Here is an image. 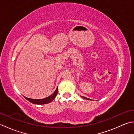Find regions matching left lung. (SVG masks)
Segmentation results:
<instances>
[{
	"mask_svg": "<svg viewBox=\"0 0 134 134\" xmlns=\"http://www.w3.org/2000/svg\"><path fill=\"white\" fill-rule=\"evenodd\" d=\"M83 97V98H84L85 99H87V100H92V99H89V98H86V97Z\"/></svg>",
	"mask_w": 134,
	"mask_h": 134,
	"instance_id": "1",
	"label": "left lung"
}]
</instances>
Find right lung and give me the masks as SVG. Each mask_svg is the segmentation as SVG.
<instances>
[{
  "mask_svg": "<svg viewBox=\"0 0 134 134\" xmlns=\"http://www.w3.org/2000/svg\"><path fill=\"white\" fill-rule=\"evenodd\" d=\"M58 87L56 88V90L54 92V93L49 96L48 97H46L43 99H32V98H27L26 97H24L26 98L27 100L30 101V102H32V104H38V105H42V104H47L49 103V102H52L54 99L55 98L56 96L58 94Z\"/></svg>",
  "mask_w": 134,
  "mask_h": 134,
  "instance_id": "add662e5",
  "label": "right lung"
}]
</instances>
